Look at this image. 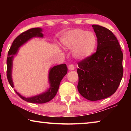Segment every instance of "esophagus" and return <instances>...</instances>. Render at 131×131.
<instances>
[{
    "label": "esophagus",
    "mask_w": 131,
    "mask_h": 131,
    "mask_svg": "<svg viewBox=\"0 0 131 131\" xmlns=\"http://www.w3.org/2000/svg\"><path fill=\"white\" fill-rule=\"evenodd\" d=\"M68 69H69V70H73L74 69V66L73 64H70L68 67Z\"/></svg>",
    "instance_id": "34e87169"
}]
</instances>
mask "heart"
<instances>
[{"mask_svg": "<svg viewBox=\"0 0 131 131\" xmlns=\"http://www.w3.org/2000/svg\"><path fill=\"white\" fill-rule=\"evenodd\" d=\"M61 42L69 49H73V53L75 58L84 60L94 53L97 39L92 32L75 29L64 34L61 39Z\"/></svg>", "mask_w": 131, "mask_h": 131, "instance_id": "b5f03b06", "label": "heart"}]
</instances>
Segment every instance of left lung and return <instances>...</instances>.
<instances>
[{
    "mask_svg": "<svg viewBox=\"0 0 131 131\" xmlns=\"http://www.w3.org/2000/svg\"><path fill=\"white\" fill-rule=\"evenodd\" d=\"M97 37L96 52L78 62L80 95L89 101L108 98L117 90L123 77V53L110 30L92 25Z\"/></svg>",
    "mask_w": 131,
    "mask_h": 131,
    "instance_id": "8db88e82",
    "label": "left lung"
}]
</instances>
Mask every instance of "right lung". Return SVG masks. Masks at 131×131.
I'll list each match as a JSON object with an SVG mask.
<instances>
[{
	"label": "right lung",
	"instance_id": "right-lung-1",
	"mask_svg": "<svg viewBox=\"0 0 131 131\" xmlns=\"http://www.w3.org/2000/svg\"><path fill=\"white\" fill-rule=\"evenodd\" d=\"M42 29L41 28H33L27 30L20 34L18 36L16 37L14 40L9 50L8 57H7V71L6 75L8 82L12 88H14V83L12 79V61H13L14 56L16 55L18 51V48L22 46L23 44L29 40L30 39L34 37H43V35L42 33ZM67 67L66 64H60L52 67L49 70V82L50 88L48 91L42 94L32 96V97H24L15 91L19 97L23 100L28 103L43 104L47 103L51 101L54 98L58 92L60 83L64 76L67 74Z\"/></svg>",
	"mask_w": 131,
	"mask_h": 131
}]
</instances>
